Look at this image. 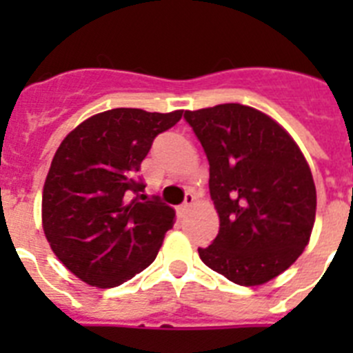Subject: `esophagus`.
<instances>
[{
    "label": "esophagus",
    "mask_w": 353,
    "mask_h": 353,
    "mask_svg": "<svg viewBox=\"0 0 353 353\" xmlns=\"http://www.w3.org/2000/svg\"><path fill=\"white\" fill-rule=\"evenodd\" d=\"M194 201H196L194 194H192V192H187V194H185V201H183V203L179 207V214L180 215H185L187 212H189V208H191L192 205H194Z\"/></svg>",
    "instance_id": "esophagus-1"
}]
</instances>
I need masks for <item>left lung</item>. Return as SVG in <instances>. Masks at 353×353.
<instances>
[{
    "mask_svg": "<svg viewBox=\"0 0 353 353\" xmlns=\"http://www.w3.org/2000/svg\"><path fill=\"white\" fill-rule=\"evenodd\" d=\"M210 164L219 233L199 248L207 267L240 286L285 272L310 242L316 214L313 174L297 143L254 108L185 111Z\"/></svg>",
    "mask_w": 353,
    "mask_h": 353,
    "instance_id": "left-lung-1",
    "label": "left lung"
}]
</instances>
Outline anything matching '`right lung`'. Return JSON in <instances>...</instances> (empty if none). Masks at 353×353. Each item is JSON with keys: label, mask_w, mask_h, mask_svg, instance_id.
<instances>
[{"label": "right lung", "mask_w": 353, "mask_h": 353, "mask_svg": "<svg viewBox=\"0 0 353 353\" xmlns=\"http://www.w3.org/2000/svg\"><path fill=\"white\" fill-rule=\"evenodd\" d=\"M183 111L117 108L84 120L56 150L43 183V233L81 281L113 288L157 256L174 210L136 176L159 134Z\"/></svg>", "instance_id": "right-lung-1"}]
</instances>
